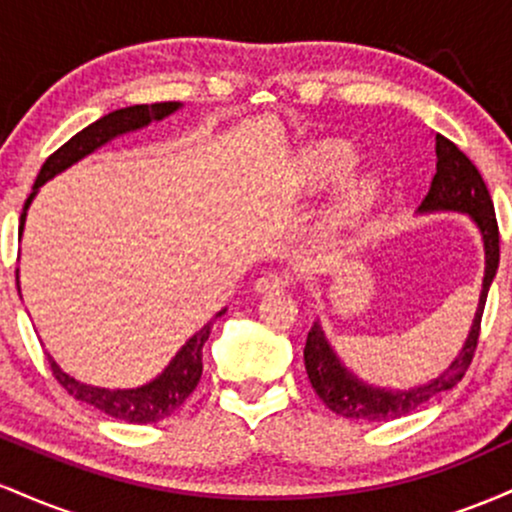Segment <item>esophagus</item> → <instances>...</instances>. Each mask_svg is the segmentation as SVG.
<instances>
[{"mask_svg": "<svg viewBox=\"0 0 512 512\" xmlns=\"http://www.w3.org/2000/svg\"><path fill=\"white\" fill-rule=\"evenodd\" d=\"M286 286H289V276L276 274V272L264 274L255 281V291L257 293H279V291H284Z\"/></svg>", "mask_w": 512, "mask_h": 512, "instance_id": "obj_1", "label": "esophagus"}]
</instances>
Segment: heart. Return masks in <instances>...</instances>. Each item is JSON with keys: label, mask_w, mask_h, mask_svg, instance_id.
I'll return each instance as SVG.
<instances>
[{"label": "heart", "mask_w": 512, "mask_h": 512, "mask_svg": "<svg viewBox=\"0 0 512 512\" xmlns=\"http://www.w3.org/2000/svg\"><path fill=\"white\" fill-rule=\"evenodd\" d=\"M358 163L356 146L346 139H322L315 142L293 161V182L305 192H320L349 175ZM380 195V182L375 175H356L342 182L334 192L325 214L327 231H342L373 207Z\"/></svg>", "instance_id": "heart-1"}]
</instances>
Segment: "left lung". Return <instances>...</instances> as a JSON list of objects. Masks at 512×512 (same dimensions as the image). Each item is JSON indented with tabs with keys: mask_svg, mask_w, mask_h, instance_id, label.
I'll list each match as a JSON object with an SVG mask.
<instances>
[{
	"mask_svg": "<svg viewBox=\"0 0 512 512\" xmlns=\"http://www.w3.org/2000/svg\"><path fill=\"white\" fill-rule=\"evenodd\" d=\"M436 175H433L431 190L416 209L419 214H436V211H457L467 214L474 226L479 228L481 243H484V281H481L479 305L474 313L472 327L464 339L460 354L452 358V363L443 373L431 378L428 383L414 385L409 390H390V387L370 385L358 378L344 366L342 358L332 349L330 339L322 330L320 320L313 322L308 339H305V373L317 397L330 407L334 414L346 416L356 421H395L402 416L414 414L426 402L436 399L443 392H450L467 373L472 363L474 349L479 342L481 315H484L486 296H489L491 281L498 269V223L496 211L486 182L481 173L467 156L457 149L443 134H436Z\"/></svg>",
	"mask_w": 512,
	"mask_h": 512,
	"instance_id": "1",
	"label": "left lung"
}]
</instances>
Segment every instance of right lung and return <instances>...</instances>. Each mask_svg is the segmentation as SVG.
Returning a JSON list of instances; mask_svg holds the SVG:
<instances>
[{
    "label": "right lung",
    "mask_w": 512,
    "mask_h": 512,
    "mask_svg": "<svg viewBox=\"0 0 512 512\" xmlns=\"http://www.w3.org/2000/svg\"><path fill=\"white\" fill-rule=\"evenodd\" d=\"M180 108L182 103L132 105V108L113 110V113L103 115L101 120H96L93 125L81 129L79 134H74V137L64 146H60V149H57L55 154L43 163V168H40L31 197L26 199V204H23V211H21V228H19L21 236H23V226H26L28 207H31L33 197L38 195V190L45 185V182L55 178V175L64 173L67 168H72L74 163H79L81 158L93 154V151L101 149V146L113 142L117 137H122V134L137 132V129L149 127L151 122L166 120L168 115H173L175 110ZM223 313H226V308L219 310L216 317H221ZM214 320L207 322L202 330L192 334V337L180 346L178 354L170 358L168 366L163 368L154 380H149V383L139 387L110 390V387L79 383V380L72 378V375L64 373V370L57 366L55 358L48 354L52 375H55L57 383H60L74 399H79V402H84L93 409H101L103 414L113 416V419L127 421V424H156V421H163L168 419L170 414H175V411L185 404V399L195 392L199 378H202V349H204V342L209 339Z\"/></svg>",
    "instance_id": "add662e5"
}]
</instances>
